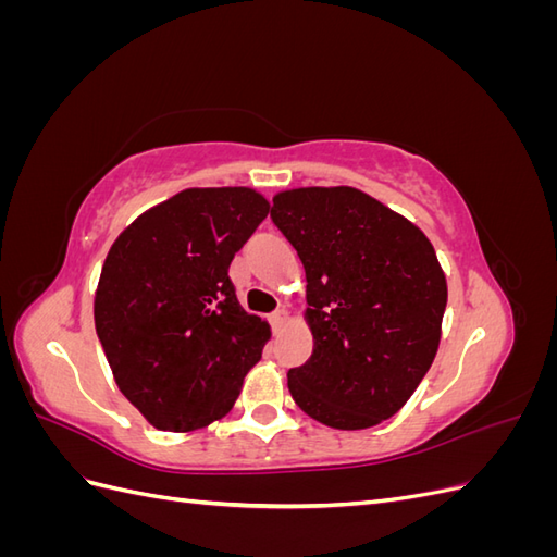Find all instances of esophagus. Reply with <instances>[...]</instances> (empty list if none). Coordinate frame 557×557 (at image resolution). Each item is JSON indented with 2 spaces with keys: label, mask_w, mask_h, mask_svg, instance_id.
Listing matches in <instances>:
<instances>
[{
  "label": "esophagus",
  "mask_w": 557,
  "mask_h": 557,
  "mask_svg": "<svg viewBox=\"0 0 557 557\" xmlns=\"http://www.w3.org/2000/svg\"><path fill=\"white\" fill-rule=\"evenodd\" d=\"M288 311H285V309H276L272 315H269V320H272V327L276 330V332H281L283 330V325L285 323H288Z\"/></svg>",
  "instance_id": "esophagus-1"
}]
</instances>
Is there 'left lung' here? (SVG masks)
I'll return each mask as SVG.
<instances>
[{
	"instance_id": "left-lung-1",
	"label": "left lung",
	"mask_w": 557,
	"mask_h": 557,
	"mask_svg": "<svg viewBox=\"0 0 557 557\" xmlns=\"http://www.w3.org/2000/svg\"><path fill=\"white\" fill-rule=\"evenodd\" d=\"M272 221L307 272L313 352L288 372L295 404L334 430L379 425L440 348L448 288L430 239L348 185L278 193Z\"/></svg>"
}]
</instances>
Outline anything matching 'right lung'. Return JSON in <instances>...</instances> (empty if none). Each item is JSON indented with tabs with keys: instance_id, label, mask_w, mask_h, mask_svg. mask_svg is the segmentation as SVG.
<instances>
[{
	"instance_id": "obj_1",
	"label": "right lung",
	"mask_w": 557,
	"mask_h": 557,
	"mask_svg": "<svg viewBox=\"0 0 557 557\" xmlns=\"http://www.w3.org/2000/svg\"><path fill=\"white\" fill-rule=\"evenodd\" d=\"M267 213L250 188H188L113 242L95 327L121 393L158 430L221 420L262 358L272 332L242 309L227 272Z\"/></svg>"
}]
</instances>
